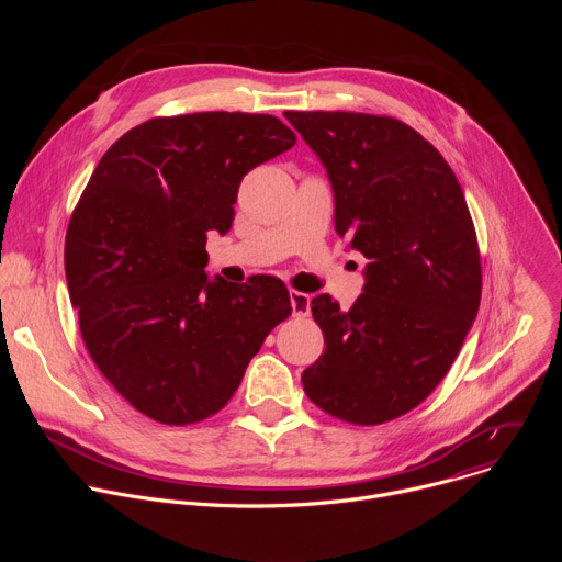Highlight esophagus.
<instances>
[{
  "label": "esophagus",
  "mask_w": 562,
  "mask_h": 562,
  "mask_svg": "<svg viewBox=\"0 0 562 562\" xmlns=\"http://www.w3.org/2000/svg\"><path fill=\"white\" fill-rule=\"evenodd\" d=\"M289 297H291L293 315L295 317H306L308 311H311V297L306 293H302V291H291Z\"/></svg>",
  "instance_id": "esophagus-1"
}]
</instances>
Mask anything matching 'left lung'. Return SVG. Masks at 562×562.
Instances as JSON below:
<instances>
[{
  "mask_svg": "<svg viewBox=\"0 0 562 562\" xmlns=\"http://www.w3.org/2000/svg\"><path fill=\"white\" fill-rule=\"evenodd\" d=\"M325 165L336 231L369 265L342 311L311 300L327 349L302 373L311 403L351 425L405 416L440 384L473 325L483 269L464 193L418 131L386 115L286 111Z\"/></svg>",
  "mask_w": 562,
  "mask_h": 562,
  "instance_id": "left-lung-1",
  "label": "left lung"
}]
</instances>
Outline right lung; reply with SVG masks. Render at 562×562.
Listing matches in <instances>:
<instances>
[{"label":"right lung","mask_w":562,"mask_h":562,"mask_svg":"<svg viewBox=\"0 0 562 562\" xmlns=\"http://www.w3.org/2000/svg\"><path fill=\"white\" fill-rule=\"evenodd\" d=\"M273 115L153 117L100 159L66 231L64 269L82 340L131 407L162 425L217 414L276 325L282 280H209L206 233H226L243 178L289 150Z\"/></svg>","instance_id":"1"}]
</instances>
